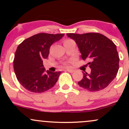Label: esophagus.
<instances>
[{
  "label": "esophagus",
  "mask_w": 129,
  "mask_h": 129,
  "mask_svg": "<svg viewBox=\"0 0 129 129\" xmlns=\"http://www.w3.org/2000/svg\"><path fill=\"white\" fill-rule=\"evenodd\" d=\"M66 70L68 72H70V73H73V72H75V70H74L73 69H67Z\"/></svg>",
  "instance_id": "1"
}]
</instances>
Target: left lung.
<instances>
[{
    "label": "left lung",
    "mask_w": 129,
    "mask_h": 129,
    "mask_svg": "<svg viewBox=\"0 0 129 129\" xmlns=\"http://www.w3.org/2000/svg\"><path fill=\"white\" fill-rule=\"evenodd\" d=\"M76 43L83 60H90L91 72H83V78L78 82L80 87L91 91L107 87L116 77L119 69V55L116 46L107 37L97 33H67Z\"/></svg>",
    "instance_id": "left-lung-1"
}]
</instances>
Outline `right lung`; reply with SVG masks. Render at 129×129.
Wrapping results in <instances>:
<instances>
[{
    "label": "right lung",
    "instance_id": "right-lung-1",
    "mask_svg": "<svg viewBox=\"0 0 129 129\" xmlns=\"http://www.w3.org/2000/svg\"><path fill=\"white\" fill-rule=\"evenodd\" d=\"M64 34L41 33L33 35L19 44L13 61L14 73L20 84L29 91L42 93L50 89L58 80L61 72L45 71L43 59L50 48Z\"/></svg>",
    "mask_w": 129,
    "mask_h": 129
}]
</instances>
